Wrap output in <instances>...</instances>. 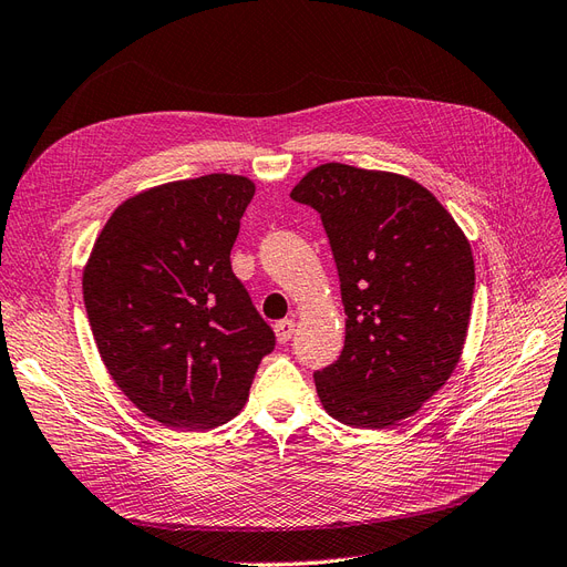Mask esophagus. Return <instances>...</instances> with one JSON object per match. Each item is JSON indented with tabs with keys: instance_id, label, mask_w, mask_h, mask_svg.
<instances>
[{
	"instance_id": "1",
	"label": "esophagus",
	"mask_w": 567,
	"mask_h": 567,
	"mask_svg": "<svg viewBox=\"0 0 567 567\" xmlns=\"http://www.w3.org/2000/svg\"><path fill=\"white\" fill-rule=\"evenodd\" d=\"M295 327H297V322L291 320V318H285V320L276 322V337H278V341L287 343L291 339V334H295Z\"/></svg>"
}]
</instances>
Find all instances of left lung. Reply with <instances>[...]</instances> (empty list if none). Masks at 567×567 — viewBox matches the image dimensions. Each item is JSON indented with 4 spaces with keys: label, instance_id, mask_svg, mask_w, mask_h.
I'll return each instance as SVG.
<instances>
[{
    "label": "left lung",
    "instance_id": "obj_1",
    "mask_svg": "<svg viewBox=\"0 0 567 567\" xmlns=\"http://www.w3.org/2000/svg\"><path fill=\"white\" fill-rule=\"evenodd\" d=\"M318 209L341 282L346 343L316 372L327 414L386 429L445 386L471 320L473 251L464 230L414 178L327 162L295 190Z\"/></svg>",
    "mask_w": 567,
    "mask_h": 567
}]
</instances>
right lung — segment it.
<instances>
[{
    "label": "right lung",
    "instance_id": "right-lung-1",
    "mask_svg": "<svg viewBox=\"0 0 567 567\" xmlns=\"http://www.w3.org/2000/svg\"><path fill=\"white\" fill-rule=\"evenodd\" d=\"M254 190L237 174L141 190L111 214L86 259L84 306L105 368L169 429L230 422L276 346L230 268Z\"/></svg>",
    "mask_w": 567,
    "mask_h": 567
}]
</instances>
